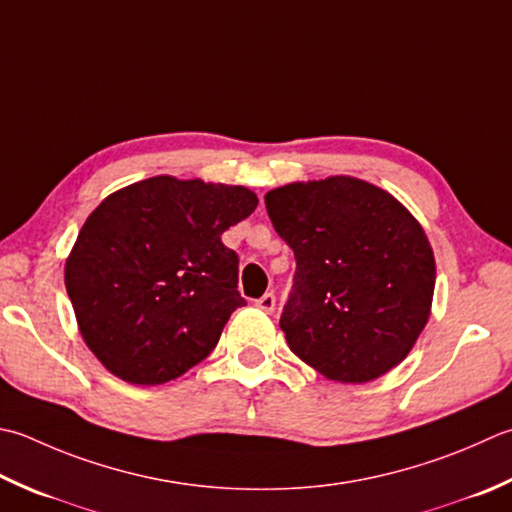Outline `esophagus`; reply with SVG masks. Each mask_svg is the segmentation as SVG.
Segmentation results:
<instances>
[{"label": "esophagus", "instance_id": "34e87169", "mask_svg": "<svg viewBox=\"0 0 512 512\" xmlns=\"http://www.w3.org/2000/svg\"><path fill=\"white\" fill-rule=\"evenodd\" d=\"M255 304H257L259 308H262L264 313H273V310H275V295H273V293H266V295L259 297Z\"/></svg>", "mask_w": 512, "mask_h": 512}]
</instances>
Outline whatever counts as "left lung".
I'll return each mask as SVG.
<instances>
[{"instance_id": "8db88e82", "label": "left lung", "mask_w": 512, "mask_h": 512, "mask_svg": "<svg viewBox=\"0 0 512 512\" xmlns=\"http://www.w3.org/2000/svg\"><path fill=\"white\" fill-rule=\"evenodd\" d=\"M264 199L297 262L279 319L290 350L342 384L373 382L404 362L435 290L433 248L417 219L348 175L286 184Z\"/></svg>"}]
</instances>
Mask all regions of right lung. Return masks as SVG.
I'll use <instances>...</instances> for the list:
<instances>
[{"instance_id": "right-lung-1", "label": "right lung", "mask_w": 512, "mask_h": 512, "mask_svg": "<svg viewBox=\"0 0 512 512\" xmlns=\"http://www.w3.org/2000/svg\"><path fill=\"white\" fill-rule=\"evenodd\" d=\"M257 208L244 186L159 175L108 195L77 235L64 282L86 346L128 384L184 375L246 306L224 230Z\"/></svg>"}]
</instances>
